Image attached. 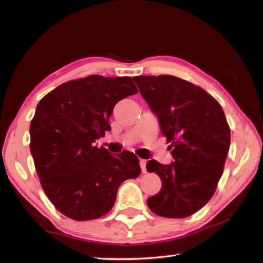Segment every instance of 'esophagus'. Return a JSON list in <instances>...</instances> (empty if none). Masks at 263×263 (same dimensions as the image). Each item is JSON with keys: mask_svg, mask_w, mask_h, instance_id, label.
<instances>
[{"mask_svg": "<svg viewBox=\"0 0 263 263\" xmlns=\"http://www.w3.org/2000/svg\"><path fill=\"white\" fill-rule=\"evenodd\" d=\"M139 163H140V167H141V172L145 174V173L147 172V171H146V163H147V161H146L145 159H140Z\"/></svg>", "mask_w": 263, "mask_h": 263, "instance_id": "1", "label": "esophagus"}]
</instances>
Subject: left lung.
<instances>
[{
    "mask_svg": "<svg viewBox=\"0 0 263 263\" xmlns=\"http://www.w3.org/2000/svg\"><path fill=\"white\" fill-rule=\"evenodd\" d=\"M155 112L175 161L149 160L147 172L160 176L162 188L147 199L155 215L185 218L205 205L224 172L231 141L230 126L216 99L173 75L133 78Z\"/></svg>",
    "mask_w": 263,
    "mask_h": 263,
    "instance_id": "obj_1",
    "label": "left lung"
}]
</instances>
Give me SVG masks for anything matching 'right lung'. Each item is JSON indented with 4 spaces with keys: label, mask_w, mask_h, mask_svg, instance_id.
<instances>
[{
    "label": "right lung",
    "mask_w": 263,
    "mask_h": 263,
    "mask_svg": "<svg viewBox=\"0 0 263 263\" xmlns=\"http://www.w3.org/2000/svg\"><path fill=\"white\" fill-rule=\"evenodd\" d=\"M137 92L128 77L89 75L60 84L38 103L30 151L44 193L62 215L80 221L104 216L122 182L140 175L135 153L114 157L94 146L110 131L116 103Z\"/></svg>",
    "instance_id": "right-lung-1"
}]
</instances>
